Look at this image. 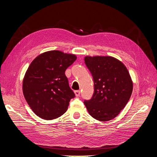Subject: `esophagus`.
Wrapping results in <instances>:
<instances>
[{
    "label": "esophagus",
    "instance_id": "obj_1",
    "mask_svg": "<svg viewBox=\"0 0 157 157\" xmlns=\"http://www.w3.org/2000/svg\"><path fill=\"white\" fill-rule=\"evenodd\" d=\"M75 94L76 96H77V97L80 96V90H76V91H75Z\"/></svg>",
    "mask_w": 157,
    "mask_h": 157
}]
</instances>
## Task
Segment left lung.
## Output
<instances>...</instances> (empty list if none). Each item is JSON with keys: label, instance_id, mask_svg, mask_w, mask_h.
Returning <instances> with one entry per match:
<instances>
[{"label": "left lung", "instance_id": "8db88e82", "mask_svg": "<svg viewBox=\"0 0 157 157\" xmlns=\"http://www.w3.org/2000/svg\"><path fill=\"white\" fill-rule=\"evenodd\" d=\"M86 67L94 80V92L84 103L95 119L108 121L124 108L132 93L133 83L121 61L111 56H86Z\"/></svg>", "mask_w": 157, "mask_h": 157}]
</instances>
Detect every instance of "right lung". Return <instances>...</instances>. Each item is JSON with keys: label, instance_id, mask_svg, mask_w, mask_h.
<instances>
[{"label": "right lung", "instance_id": "1", "mask_svg": "<svg viewBox=\"0 0 157 157\" xmlns=\"http://www.w3.org/2000/svg\"><path fill=\"white\" fill-rule=\"evenodd\" d=\"M77 59L73 54L58 50L49 51L33 60L23 81V92L36 115L52 120L67 111L75 97L65 72Z\"/></svg>", "mask_w": 157, "mask_h": 157}]
</instances>
